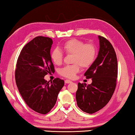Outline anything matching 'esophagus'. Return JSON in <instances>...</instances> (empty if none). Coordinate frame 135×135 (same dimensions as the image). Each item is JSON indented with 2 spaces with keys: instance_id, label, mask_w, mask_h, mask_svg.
<instances>
[{
  "instance_id": "34e87169",
  "label": "esophagus",
  "mask_w": 135,
  "mask_h": 135,
  "mask_svg": "<svg viewBox=\"0 0 135 135\" xmlns=\"http://www.w3.org/2000/svg\"><path fill=\"white\" fill-rule=\"evenodd\" d=\"M64 82H65V84H70V83L72 82V81L69 80H66L64 81Z\"/></svg>"
}]
</instances>
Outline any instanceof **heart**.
I'll use <instances>...</instances> for the list:
<instances>
[{"label":"heart","mask_w":135,"mask_h":135,"mask_svg":"<svg viewBox=\"0 0 135 135\" xmlns=\"http://www.w3.org/2000/svg\"><path fill=\"white\" fill-rule=\"evenodd\" d=\"M62 49L67 55H73L72 62L74 64L64 66L60 70L62 76L68 79H74L82 68L90 67L97 57V48L93 44H85L79 39H71L66 42ZM51 59L54 64L60 65L63 60V53L60 49H55L51 51Z\"/></svg>","instance_id":"1"}]
</instances>
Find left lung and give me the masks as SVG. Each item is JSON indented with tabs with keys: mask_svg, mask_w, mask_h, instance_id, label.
Returning <instances> with one entry per match:
<instances>
[{
	"mask_svg": "<svg viewBox=\"0 0 135 135\" xmlns=\"http://www.w3.org/2000/svg\"><path fill=\"white\" fill-rule=\"evenodd\" d=\"M99 50L97 58L84 74L91 79V84H78L77 104L82 111L93 114L108 104L116 86L118 67L117 56L109 41L98 36Z\"/></svg>",
	"mask_w": 135,
	"mask_h": 135,
	"instance_id": "1",
	"label": "left lung"
}]
</instances>
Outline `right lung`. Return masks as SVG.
Masks as SVG:
<instances>
[{"label": "right lung", "instance_id": "add662e5", "mask_svg": "<svg viewBox=\"0 0 135 135\" xmlns=\"http://www.w3.org/2000/svg\"><path fill=\"white\" fill-rule=\"evenodd\" d=\"M53 40L38 36L23 48L18 57L15 80L26 104L34 111L46 114L56 104L64 81L56 78L50 83L44 79L48 73L55 72L51 59Z\"/></svg>", "mask_w": 135, "mask_h": 135}]
</instances>
